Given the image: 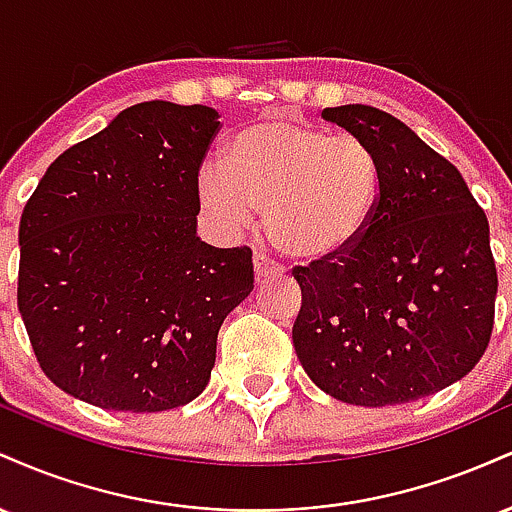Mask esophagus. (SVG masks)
Returning a JSON list of instances; mask_svg holds the SVG:
<instances>
[{
  "label": "esophagus",
  "mask_w": 512,
  "mask_h": 512,
  "mask_svg": "<svg viewBox=\"0 0 512 512\" xmlns=\"http://www.w3.org/2000/svg\"><path fill=\"white\" fill-rule=\"evenodd\" d=\"M274 274H279V267L274 262H269L264 255H260V252H255V279L264 281Z\"/></svg>",
  "instance_id": "esophagus-1"
}]
</instances>
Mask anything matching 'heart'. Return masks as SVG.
I'll return each mask as SVG.
<instances>
[{
	"label": "heart",
	"instance_id": "heart-1",
	"mask_svg": "<svg viewBox=\"0 0 512 512\" xmlns=\"http://www.w3.org/2000/svg\"><path fill=\"white\" fill-rule=\"evenodd\" d=\"M380 187L383 163L366 139L274 115L240 129L226 166L204 163L197 197L226 231L264 209V233L281 255L322 262L366 231Z\"/></svg>",
	"mask_w": 512,
	"mask_h": 512
}]
</instances>
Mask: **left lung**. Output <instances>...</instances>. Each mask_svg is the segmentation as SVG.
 Masks as SVG:
<instances>
[{"label":"left lung","mask_w":512,"mask_h":512,"mask_svg":"<svg viewBox=\"0 0 512 512\" xmlns=\"http://www.w3.org/2000/svg\"><path fill=\"white\" fill-rule=\"evenodd\" d=\"M322 117L383 163L378 207L349 248L293 269V346L322 392L358 407L414 402L464 378L489 346L498 274L489 221L448 158L370 105Z\"/></svg>","instance_id":"1"}]
</instances>
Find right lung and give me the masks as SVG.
Instances as JSON below:
<instances>
[{"instance_id":"right-lung-1","label":"right lung","mask_w":512,"mask_h":512,"mask_svg":"<svg viewBox=\"0 0 512 512\" xmlns=\"http://www.w3.org/2000/svg\"><path fill=\"white\" fill-rule=\"evenodd\" d=\"M219 127L207 105H132L57 156L23 207L16 301L67 395L139 414L207 387L221 322L255 284L248 245L197 238Z\"/></svg>"}]
</instances>
